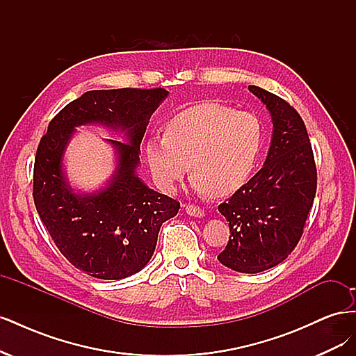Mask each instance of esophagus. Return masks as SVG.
Wrapping results in <instances>:
<instances>
[{
    "label": "esophagus",
    "instance_id": "obj_1",
    "mask_svg": "<svg viewBox=\"0 0 356 356\" xmlns=\"http://www.w3.org/2000/svg\"><path fill=\"white\" fill-rule=\"evenodd\" d=\"M186 212L190 215V217H196V218L204 217V211L202 208L196 207V204H187Z\"/></svg>",
    "mask_w": 356,
    "mask_h": 356
}]
</instances>
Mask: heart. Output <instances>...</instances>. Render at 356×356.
<instances>
[{"label": "heart", "instance_id": "heart-1", "mask_svg": "<svg viewBox=\"0 0 356 356\" xmlns=\"http://www.w3.org/2000/svg\"><path fill=\"white\" fill-rule=\"evenodd\" d=\"M261 143L263 129L254 114L203 102L172 117L165 135L147 139L144 153L161 190L174 191L191 165L193 190L229 196L250 178Z\"/></svg>", "mask_w": 356, "mask_h": 356}]
</instances>
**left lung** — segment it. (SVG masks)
Here are the masks:
<instances>
[{"instance_id": "1", "label": "left lung", "mask_w": 356, "mask_h": 356, "mask_svg": "<svg viewBox=\"0 0 356 356\" xmlns=\"http://www.w3.org/2000/svg\"><path fill=\"white\" fill-rule=\"evenodd\" d=\"M270 111L272 143L263 168L218 211L230 239L218 260L241 273L282 263L297 246L316 195V165L305 122L286 101L248 86Z\"/></svg>"}]
</instances>
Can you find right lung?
I'll return each instance as SVG.
<instances>
[{
	"mask_svg": "<svg viewBox=\"0 0 356 356\" xmlns=\"http://www.w3.org/2000/svg\"><path fill=\"white\" fill-rule=\"evenodd\" d=\"M168 95L161 88L86 92L53 117L38 144L32 191L37 212L62 255L89 276L113 281L143 270L161 224L179 211V202L136 175L149 117ZM93 122L123 131L127 141L107 140L118 154L109 184L77 193L63 172V154L74 127Z\"/></svg>",
	"mask_w": 356,
	"mask_h": 356,
	"instance_id": "obj_1",
	"label": "right lung"
}]
</instances>
